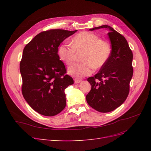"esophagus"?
<instances>
[{
    "label": "esophagus",
    "instance_id": "34e87169",
    "mask_svg": "<svg viewBox=\"0 0 151 151\" xmlns=\"http://www.w3.org/2000/svg\"><path fill=\"white\" fill-rule=\"evenodd\" d=\"M81 79H75V80H74V83H75L76 84H78V83H81Z\"/></svg>",
    "mask_w": 151,
    "mask_h": 151
}]
</instances>
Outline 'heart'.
<instances>
[{"mask_svg":"<svg viewBox=\"0 0 151 151\" xmlns=\"http://www.w3.org/2000/svg\"><path fill=\"white\" fill-rule=\"evenodd\" d=\"M71 45L67 41L63 42L58 49V55L60 60L69 65L76 55V52L83 51L81 59L83 62L72 63L68 68L70 76L81 78L89 76L94 68L103 67L108 61L111 53V45L108 41L100 40L96 34L83 31L76 35Z\"/></svg>","mask_w":151,"mask_h":151,"instance_id":"obj_1","label":"heart"}]
</instances>
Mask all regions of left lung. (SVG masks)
<instances>
[{
    "label": "left lung",
    "instance_id": "obj_1",
    "mask_svg": "<svg viewBox=\"0 0 151 151\" xmlns=\"http://www.w3.org/2000/svg\"><path fill=\"white\" fill-rule=\"evenodd\" d=\"M100 28L108 31L111 53L98 74L88 79L91 89L86 96V101L96 111L108 113L119 107L129 95L134 72L133 53L124 36L111 26L103 25L89 30Z\"/></svg>",
    "mask_w": 151,
    "mask_h": 151
}]
</instances>
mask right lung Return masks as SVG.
<instances>
[{
    "label": "right lung",
    "mask_w": 151,
    "mask_h": 151,
    "mask_svg": "<svg viewBox=\"0 0 151 151\" xmlns=\"http://www.w3.org/2000/svg\"><path fill=\"white\" fill-rule=\"evenodd\" d=\"M77 30L50 29L41 32L27 44L20 62L22 93L26 102L41 115L52 116L66 106L65 89L74 84L66 74L58 47Z\"/></svg>",
    "instance_id": "add662e5"
}]
</instances>
